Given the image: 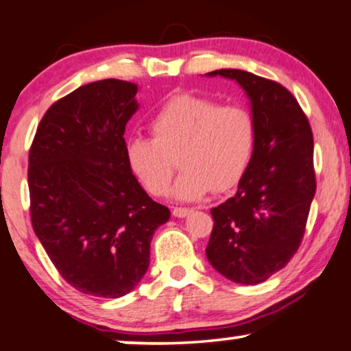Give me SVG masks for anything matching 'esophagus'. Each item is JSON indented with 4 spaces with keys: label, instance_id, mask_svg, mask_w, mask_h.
Listing matches in <instances>:
<instances>
[{
    "label": "esophagus",
    "instance_id": "34e87169",
    "mask_svg": "<svg viewBox=\"0 0 351 351\" xmlns=\"http://www.w3.org/2000/svg\"><path fill=\"white\" fill-rule=\"evenodd\" d=\"M191 208H186V207H176V208H173L171 210V214L175 215V217H178V219H184V217H188L189 214H191Z\"/></svg>",
    "mask_w": 351,
    "mask_h": 351
}]
</instances>
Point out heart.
I'll list each match as a JSON object with an SVG mask.
<instances>
[{
  "instance_id": "obj_1",
  "label": "heart",
  "mask_w": 351,
  "mask_h": 351,
  "mask_svg": "<svg viewBox=\"0 0 351 351\" xmlns=\"http://www.w3.org/2000/svg\"><path fill=\"white\" fill-rule=\"evenodd\" d=\"M150 132L152 139L128 141V165L150 194L163 196L178 157L183 173L171 196L181 202L201 201L214 188H233L250 165L256 139L245 108L193 94L168 99L150 119Z\"/></svg>"
}]
</instances>
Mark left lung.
Segmentation results:
<instances>
[{"instance_id": "obj_1", "label": "left lung", "mask_w": 351, "mask_h": 351, "mask_svg": "<svg viewBox=\"0 0 351 351\" xmlns=\"http://www.w3.org/2000/svg\"><path fill=\"white\" fill-rule=\"evenodd\" d=\"M208 77L238 82L250 100L256 139L238 189L212 208L208 263L228 280L257 285L290 263L316 194L313 132L298 101L280 84L241 69Z\"/></svg>"}]
</instances>
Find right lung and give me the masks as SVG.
Here are the masks:
<instances>
[{"label":"right lung","mask_w":351,"mask_h":351,"mask_svg":"<svg viewBox=\"0 0 351 351\" xmlns=\"http://www.w3.org/2000/svg\"><path fill=\"white\" fill-rule=\"evenodd\" d=\"M137 90L118 79L81 86L48 108L29 152L34 232L61 277L100 298L134 290L155 230L170 219L128 165Z\"/></svg>","instance_id":"add662e5"}]
</instances>
